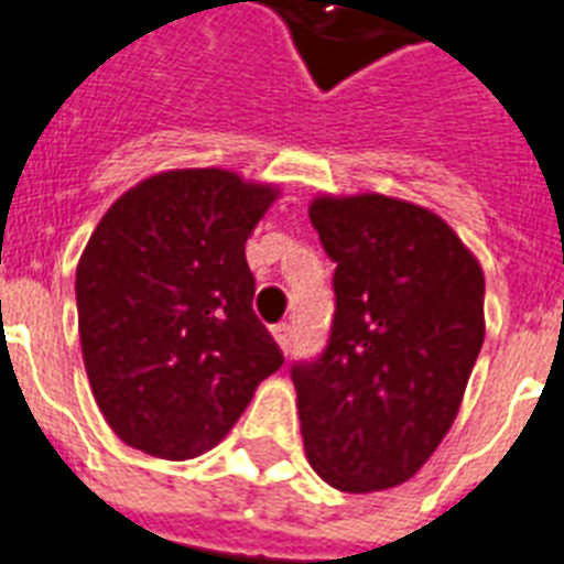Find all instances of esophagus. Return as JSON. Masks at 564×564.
<instances>
[{"instance_id":"1","label":"esophagus","mask_w":564,"mask_h":564,"mask_svg":"<svg viewBox=\"0 0 564 564\" xmlns=\"http://www.w3.org/2000/svg\"><path fill=\"white\" fill-rule=\"evenodd\" d=\"M272 335H275L278 346H281V349L289 355V349H292V340H295V329H292L289 323H278V326H272Z\"/></svg>"}]
</instances>
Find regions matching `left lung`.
Segmentation results:
<instances>
[{
  "label": "left lung",
  "instance_id": "8db88e82",
  "mask_svg": "<svg viewBox=\"0 0 564 564\" xmlns=\"http://www.w3.org/2000/svg\"><path fill=\"white\" fill-rule=\"evenodd\" d=\"M335 263L329 340L289 375L303 448L332 488L400 486L452 429L482 349L486 278L434 213L386 195L317 198Z\"/></svg>",
  "mask_w": 564,
  "mask_h": 564
}]
</instances>
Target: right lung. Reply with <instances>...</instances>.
Segmentation results:
<instances>
[{"label": "right lung", "mask_w": 564, "mask_h": 564, "mask_svg": "<svg viewBox=\"0 0 564 564\" xmlns=\"http://www.w3.org/2000/svg\"><path fill=\"white\" fill-rule=\"evenodd\" d=\"M272 200L227 170H173L121 195L90 235L76 269L82 355L127 445L164 459L209 452L283 366L243 254Z\"/></svg>", "instance_id": "obj_1"}]
</instances>
